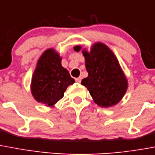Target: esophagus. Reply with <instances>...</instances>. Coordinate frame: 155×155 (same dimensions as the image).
<instances>
[{
  "instance_id": "1",
  "label": "esophagus",
  "mask_w": 155,
  "mask_h": 155,
  "mask_svg": "<svg viewBox=\"0 0 155 155\" xmlns=\"http://www.w3.org/2000/svg\"><path fill=\"white\" fill-rule=\"evenodd\" d=\"M75 81H76L77 82L80 83V82L81 81V78H75Z\"/></svg>"
}]
</instances>
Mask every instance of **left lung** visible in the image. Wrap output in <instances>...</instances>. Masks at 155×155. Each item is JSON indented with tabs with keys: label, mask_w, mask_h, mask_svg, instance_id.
Segmentation results:
<instances>
[{
	"label": "left lung",
	"mask_w": 155,
	"mask_h": 155,
	"mask_svg": "<svg viewBox=\"0 0 155 155\" xmlns=\"http://www.w3.org/2000/svg\"><path fill=\"white\" fill-rule=\"evenodd\" d=\"M74 50L80 51L81 46ZM88 77L81 81L98 106L110 107L118 103L127 90V80L118 61L102 43H95L90 53L83 50Z\"/></svg>",
	"instance_id": "1"
}]
</instances>
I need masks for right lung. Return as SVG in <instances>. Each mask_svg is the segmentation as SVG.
I'll return each instance as SVG.
<instances>
[{"instance_id":"right-lung-1","label":"right lung","mask_w":155,"mask_h":155,"mask_svg":"<svg viewBox=\"0 0 155 155\" xmlns=\"http://www.w3.org/2000/svg\"><path fill=\"white\" fill-rule=\"evenodd\" d=\"M61 58L54 49H47L38 60L33 73L31 92L38 102L54 106L64 96L67 87L75 82L61 64Z\"/></svg>"}]
</instances>
